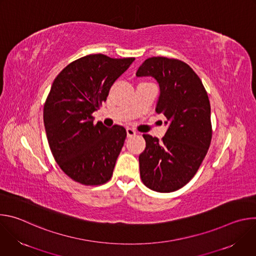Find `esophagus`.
Here are the masks:
<instances>
[{
  "mask_svg": "<svg viewBox=\"0 0 256 256\" xmlns=\"http://www.w3.org/2000/svg\"><path fill=\"white\" fill-rule=\"evenodd\" d=\"M136 132L134 130H132V128H126V134H128V136H136Z\"/></svg>",
  "mask_w": 256,
  "mask_h": 256,
  "instance_id": "1",
  "label": "esophagus"
}]
</instances>
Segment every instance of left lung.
<instances>
[{
	"label": "left lung",
	"mask_w": 256,
	"mask_h": 256,
	"mask_svg": "<svg viewBox=\"0 0 256 256\" xmlns=\"http://www.w3.org/2000/svg\"><path fill=\"white\" fill-rule=\"evenodd\" d=\"M136 77H152L159 84L156 112L168 126L159 140L142 134L146 148L138 156L142 184L158 192H175L194 176L212 140L210 105L194 70L175 58L153 56L138 68Z\"/></svg>",
	"instance_id": "left-lung-1"
}]
</instances>
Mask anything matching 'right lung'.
Returning a JSON list of instances; mask_svg holds the SVG:
<instances>
[{
	"label": "right lung",
	"instance_id": "add662e5",
	"mask_svg": "<svg viewBox=\"0 0 256 256\" xmlns=\"http://www.w3.org/2000/svg\"><path fill=\"white\" fill-rule=\"evenodd\" d=\"M134 60L89 54L68 64L52 83L44 108L48 144L60 169L79 184L99 186L112 176L126 132L94 124L92 114Z\"/></svg>",
	"mask_w": 256,
	"mask_h": 256
}]
</instances>
